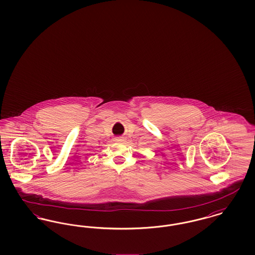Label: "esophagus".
<instances>
[{
  "label": "esophagus",
  "mask_w": 255,
  "mask_h": 255,
  "mask_svg": "<svg viewBox=\"0 0 255 255\" xmlns=\"http://www.w3.org/2000/svg\"><path fill=\"white\" fill-rule=\"evenodd\" d=\"M116 140H117V141H122V137H121V136H118V137H116Z\"/></svg>",
  "instance_id": "esophagus-1"
}]
</instances>
